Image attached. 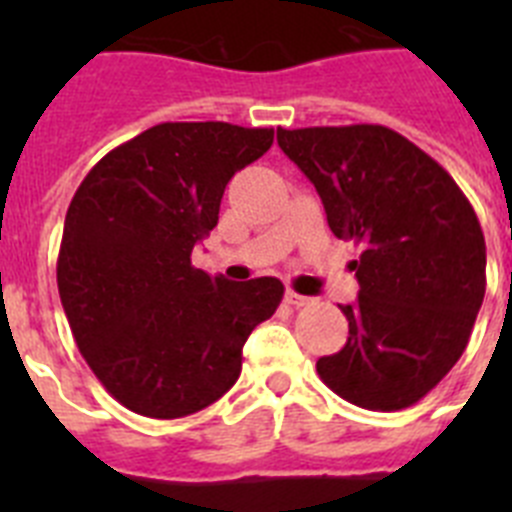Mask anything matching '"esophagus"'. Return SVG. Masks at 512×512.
Masks as SVG:
<instances>
[{"label":"esophagus","mask_w":512,"mask_h":512,"mask_svg":"<svg viewBox=\"0 0 512 512\" xmlns=\"http://www.w3.org/2000/svg\"><path fill=\"white\" fill-rule=\"evenodd\" d=\"M284 300L289 302V305L292 307H305V305H310V297H305V295H297L295 289H287V295H284Z\"/></svg>","instance_id":"esophagus-1"}]
</instances>
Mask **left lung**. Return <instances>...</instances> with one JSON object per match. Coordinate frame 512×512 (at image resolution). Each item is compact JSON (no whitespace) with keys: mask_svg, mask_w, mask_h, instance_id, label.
I'll use <instances>...</instances> for the list:
<instances>
[{"mask_svg":"<svg viewBox=\"0 0 512 512\" xmlns=\"http://www.w3.org/2000/svg\"><path fill=\"white\" fill-rule=\"evenodd\" d=\"M315 184L336 238L361 248L346 346L318 359L338 397L366 410L423 400L467 348L485 300V235L459 184L384 125L277 130Z\"/></svg>","mask_w":512,"mask_h":512,"instance_id":"obj_1","label":"left lung"}]
</instances>
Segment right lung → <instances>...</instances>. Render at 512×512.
I'll return each mask as SVG.
<instances>
[{"mask_svg":"<svg viewBox=\"0 0 512 512\" xmlns=\"http://www.w3.org/2000/svg\"><path fill=\"white\" fill-rule=\"evenodd\" d=\"M271 128L161 122L84 176L63 223L58 295L94 377L146 418H184L225 395L243 343L277 312L274 277L228 282L192 266L235 171Z\"/></svg>","mask_w":512,"mask_h":512,"instance_id":"obj_1","label":"right lung"}]
</instances>
